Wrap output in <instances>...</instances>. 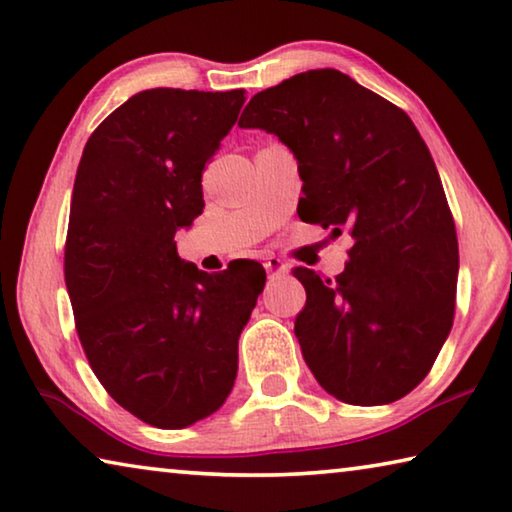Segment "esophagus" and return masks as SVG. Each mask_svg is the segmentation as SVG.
<instances>
[{"mask_svg": "<svg viewBox=\"0 0 512 512\" xmlns=\"http://www.w3.org/2000/svg\"><path fill=\"white\" fill-rule=\"evenodd\" d=\"M264 269H266V273L271 275V278H278V275H285L289 271V264L282 262L280 257H266L264 259Z\"/></svg>", "mask_w": 512, "mask_h": 512, "instance_id": "34e87169", "label": "esophagus"}]
</instances>
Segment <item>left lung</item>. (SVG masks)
Instances as JSON below:
<instances>
[{
    "label": "left lung",
    "mask_w": 512,
    "mask_h": 512,
    "mask_svg": "<svg viewBox=\"0 0 512 512\" xmlns=\"http://www.w3.org/2000/svg\"><path fill=\"white\" fill-rule=\"evenodd\" d=\"M239 127L264 129L294 154L305 223L353 239L335 280L294 269L307 291L294 328L307 367L344 403L401 399L449 337L458 280L456 225L415 123L323 68L257 93Z\"/></svg>",
    "instance_id": "1"
}]
</instances>
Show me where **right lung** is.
I'll use <instances>...</instances> for the list:
<instances>
[{
    "label": "right lung",
    "mask_w": 512,
    "mask_h": 512,
    "mask_svg": "<svg viewBox=\"0 0 512 512\" xmlns=\"http://www.w3.org/2000/svg\"><path fill=\"white\" fill-rule=\"evenodd\" d=\"M246 102L243 91L150 88L104 118L81 154L66 241V287L95 376L157 428L221 408L264 266L207 273L175 234L202 214V170Z\"/></svg>",
    "instance_id": "obj_1"
}]
</instances>
